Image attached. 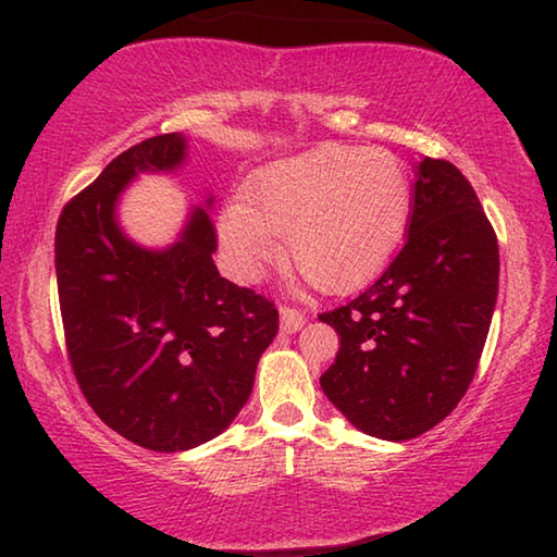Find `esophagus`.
<instances>
[{
    "label": "esophagus",
    "instance_id": "34e87169",
    "mask_svg": "<svg viewBox=\"0 0 557 557\" xmlns=\"http://www.w3.org/2000/svg\"><path fill=\"white\" fill-rule=\"evenodd\" d=\"M305 322H307V317H305V312H301V309L289 307V305H282V307H280V324H282V332H287V334L297 332V329L305 326Z\"/></svg>",
    "mask_w": 557,
    "mask_h": 557
}]
</instances>
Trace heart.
I'll return each instance as SVG.
<instances>
[{"instance_id": "heart-1", "label": "heart", "mask_w": 557, "mask_h": 557, "mask_svg": "<svg viewBox=\"0 0 557 557\" xmlns=\"http://www.w3.org/2000/svg\"><path fill=\"white\" fill-rule=\"evenodd\" d=\"M412 186L388 149L322 145L250 178L221 215L233 268L256 277L285 238V260L309 285L344 292L375 275L408 225Z\"/></svg>"}]
</instances>
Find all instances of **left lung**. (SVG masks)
<instances>
[{
    "instance_id": "obj_1",
    "label": "left lung",
    "mask_w": 557,
    "mask_h": 557,
    "mask_svg": "<svg viewBox=\"0 0 557 557\" xmlns=\"http://www.w3.org/2000/svg\"><path fill=\"white\" fill-rule=\"evenodd\" d=\"M498 292V240L474 188L447 159L418 166L408 240L373 285L319 314L342 346L319 379L348 422L412 440L465 398Z\"/></svg>"
}]
</instances>
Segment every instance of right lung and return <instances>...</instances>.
I'll return each mask as SVG.
<instances>
[{"label": "right lung", "mask_w": 557, "mask_h": 557, "mask_svg": "<svg viewBox=\"0 0 557 557\" xmlns=\"http://www.w3.org/2000/svg\"><path fill=\"white\" fill-rule=\"evenodd\" d=\"M186 139L157 135L112 159L63 206L55 280L65 351L108 428L154 451L191 449L231 425L277 334L275 301L213 265L215 225L196 209L169 250L120 233L115 201L145 169H174Z\"/></svg>", "instance_id": "1"}]
</instances>
